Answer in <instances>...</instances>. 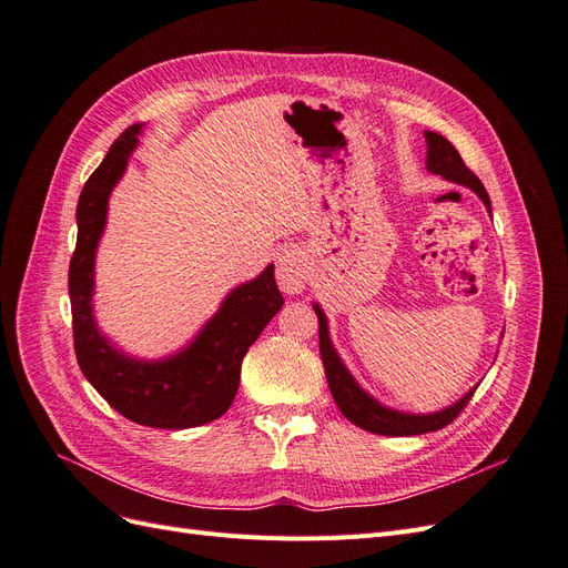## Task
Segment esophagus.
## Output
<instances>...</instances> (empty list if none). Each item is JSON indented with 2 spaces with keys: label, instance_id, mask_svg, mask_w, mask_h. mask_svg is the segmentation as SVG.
Listing matches in <instances>:
<instances>
[{
  "label": "esophagus",
  "instance_id": "1",
  "mask_svg": "<svg viewBox=\"0 0 568 568\" xmlns=\"http://www.w3.org/2000/svg\"><path fill=\"white\" fill-rule=\"evenodd\" d=\"M277 284L286 294H301L307 284V257L301 248L288 246L277 253Z\"/></svg>",
  "mask_w": 568,
  "mask_h": 568
}]
</instances>
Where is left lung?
I'll list each match as a JSON object with an SVG mask.
<instances>
[{"label": "left lung", "instance_id": "1", "mask_svg": "<svg viewBox=\"0 0 568 568\" xmlns=\"http://www.w3.org/2000/svg\"><path fill=\"white\" fill-rule=\"evenodd\" d=\"M424 140H426V170L428 173L440 175L443 180L471 189V192L480 201H484L486 211L493 213L486 186L480 184V180L471 173L467 165H464L457 149L438 132L426 130ZM313 311L317 313V322H320V355L324 363V374H326V384H329V390H332V398L338 405L341 415L348 422H353L355 426L365 428V432L382 434V436H419V434H428V432H438V428L448 426L459 415L464 405H467L474 395L476 386L469 393H464L462 398L455 400L453 405L443 407L438 412H426V415L393 409V407L379 403L374 395H369L363 386L357 384L351 369L343 365V359H341L338 351L334 348L332 336H329V320H326L322 305L317 301L313 303Z\"/></svg>", "mask_w": 568, "mask_h": 568}]
</instances>
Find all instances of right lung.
<instances>
[{
	"instance_id": "right-lung-1",
	"label": "right lung",
	"mask_w": 568,
	"mask_h": 568,
	"mask_svg": "<svg viewBox=\"0 0 568 568\" xmlns=\"http://www.w3.org/2000/svg\"><path fill=\"white\" fill-rule=\"evenodd\" d=\"M142 123L130 125L111 144L106 159L84 182L78 201V244L68 267L75 355L82 374L115 412L151 428H192L230 409L242 359L284 298L274 282V265L234 286L199 334L173 355L144 359L118 348L94 317V261L104 236L109 199L125 175L140 144Z\"/></svg>"
}]
</instances>
